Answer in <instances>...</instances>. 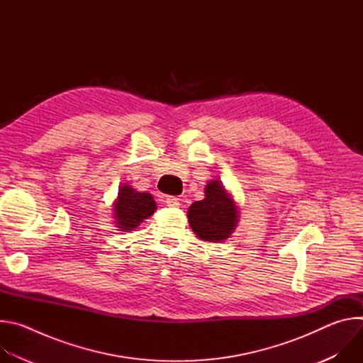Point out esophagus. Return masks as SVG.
Returning <instances> with one entry per match:
<instances>
[{"label": "esophagus", "instance_id": "esophagus-1", "mask_svg": "<svg viewBox=\"0 0 363 363\" xmlns=\"http://www.w3.org/2000/svg\"><path fill=\"white\" fill-rule=\"evenodd\" d=\"M165 203L168 206H171V208H178V206H179V199L175 198V196H167Z\"/></svg>", "mask_w": 363, "mask_h": 363}]
</instances>
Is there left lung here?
Here are the masks:
<instances>
[{
	"mask_svg": "<svg viewBox=\"0 0 363 363\" xmlns=\"http://www.w3.org/2000/svg\"><path fill=\"white\" fill-rule=\"evenodd\" d=\"M188 221L198 238L221 242L235 230L238 208L220 181H210L205 186V198L189 206Z\"/></svg>",
	"mask_w": 363,
	"mask_h": 363,
	"instance_id": "1",
	"label": "left lung"
}]
</instances>
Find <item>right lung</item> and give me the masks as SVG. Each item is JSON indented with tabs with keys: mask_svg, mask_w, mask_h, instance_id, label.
<instances>
[{
	"mask_svg": "<svg viewBox=\"0 0 363 363\" xmlns=\"http://www.w3.org/2000/svg\"><path fill=\"white\" fill-rule=\"evenodd\" d=\"M113 210L118 228L129 233L155 213L157 202L153 201L150 194L138 192L130 185L125 184L119 189Z\"/></svg>",
	"mask_w": 363,
	"mask_h": 363,
	"instance_id": "add662e5",
	"label": "right lung"
}]
</instances>
